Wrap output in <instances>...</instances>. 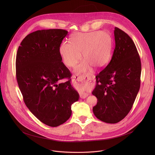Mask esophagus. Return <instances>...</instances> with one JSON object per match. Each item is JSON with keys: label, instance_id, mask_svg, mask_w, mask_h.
Here are the masks:
<instances>
[{"label": "esophagus", "instance_id": "obj_1", "mask_svg": "<svg viewBox=\"0 0 155 155\" xmlns=\"http://www.w3.org/2000/svg\"><path fill=\"white\" fill-rule=\"evenodd\" d=\"M72 79L75 81V82L76 83V85H77V86H80V85L83 84V82L85 80H86V81L90 80V78L86 75V76H81L78 74H75V75H73ZM87 96H88V94L84 93V92H81L80 93V96L81 99H84Z\"/></svg>", "mask_w": 155, "mask_h": 155}]
</instances>
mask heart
I'll list each match as a JSON object with an SVG mask.
<instances>
[{
    "label": "heart",
    "instance_id": "heart-1",
    "mask_svg": "<svg viewBox=\"0 0 155 155\" xmlns=\"http://www.w3.org/2000/svg\"><path fill=\"white\" fill-rule=\"evenodd\" d=\"M71 43L64 42L59 48L64 63L73 68L81 59H85L75 69L78 73L89 72L92 66L100 69L110 60L112 51V40L107 32L94 31L87 33L77 32L71 37Z\"/></svg>",
    "mask_w": 155,
    "mask_h": 155
}]
</instances>
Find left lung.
<instances>
[{"label": "left lung", "mask_w": 155, "mask_h": 155, "mask_svg": "<svg viewBox=\"0 0 155 155\" xmlns=\"http://www.w3.org/2000/svg\"><path fill=\"white\" fill-rule=\"evenodd\" d=\"M115 47L107 67L97 75L92 94L97 99L93 111L101 121L117 123L128 114L140 86L141 62L135 44L115 27Z\"/></svg>", "instance_id": "8db88e82"}]
</instances>
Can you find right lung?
I'll use <instances>...</instances> for the list:
<instances>
[{"label": "right lung", "instance_id": "obj_1", "mask_svg": "<svg viewBox=\"0 0 155 155\" xmlns=\"http://www.w3.org/2000/svg\"><path fill=\"white\" fill-rule=\"evenodd\" d=\"M68 34L58 29L33 32L21 41L16 54V80L24 102L37 118L51 127L67 121L72 104L79 99L59 53ZM64 78L68 81L58 84Z\"/></svg>", "mask_w": 155, "mask_h": 155}]
</instances>
